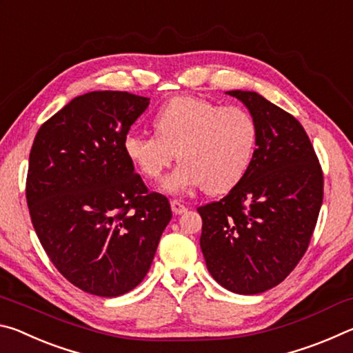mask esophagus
Listing matches in <instances>:
<instances>
[{"label": "esophagus", "instance_id": "esophagus-1", "mask_svg": "<svg viewBox=\"0 0 353 353\" xmlns=\"http://www.w3.org/2000/svg\"><path fill=\"white\" fill-rule=\"evenodd\" d=\"M171 210H172V213H174V214H182V213L187 212V205H185L182 201L172 199L171 201Z\"/></svg>", "mask_w": 353, "mask_h": 353}]
</instances>
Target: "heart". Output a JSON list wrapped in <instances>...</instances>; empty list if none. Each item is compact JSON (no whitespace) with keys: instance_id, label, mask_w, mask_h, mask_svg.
Here are the masks:
<instances>
[{"instance_id":"b5f03b06","label":"heart","mask_w":353,"mask_h":353,"mask_svg":"<svg viewBox=\"0 0 353 353\" xmlns=\"http://www.w3.org/2000/svg\"><path fill=\"white\" fill-rule=\"evenodd\" d=\"M155 135L129 132L124 152L140 174L155 181L177 155L181 160L163 187L181 193L202 187L208 194L235 188L254 163L259 126L243 107L179 97L152 117Z\"/></svg>"}]
</instances>
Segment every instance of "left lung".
Wrapping results in <instances>:
<instances>
[{
  "instance_id": "obj_1",
  "label": "left lung",
  "mask_w": 353,
  "mask_h": 353,
  "mask_svg": "<svg viewBox=\"0 0 353 353\" xmlns=\"http://www.w3.org/2000/svg\"><path fill=\"white\" fill-rule=\"evenodd\" d=\"M259 126L246 177L223 199L198 207L201 249L213 279L238 294H259L290 276L318 223L324 174L305 129L255 92H227Z\"/></svg>"
}]
</instances>
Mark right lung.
Instances as JSON below:
<instances>
[{"label":"right lung","instance_id":"obj_1","mask_svg":"<svg viewBox=\"0 0 353 353\" xmlns=\"http://www.w3.org/2000/svg\"><path fill=\"white\" fill-rule=\"evenodd\" d=\"M149 98L92 92L41 124L26 177L32 225L57 271L101 297L134 290L151 268L172 216L124 152Z\"/></svg>","mask_w":353,"mask_h":353}]
</instances>
